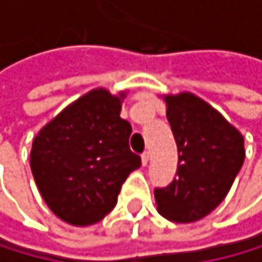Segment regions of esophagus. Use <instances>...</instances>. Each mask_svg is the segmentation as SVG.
Instances as JSON below:
<instances>
[{
    "label": "esophagus",
    "mask_w": 262,
    "mask_h": 262,
    "mask_svg": "<svg viewBox=\"0 0 262 262\" xmlns=\"http://www.w3.org/2000/svg\"><path fill=\"white\" fill-rule=\"evenodd\" d=\"M148 158H150V155H148V152H144V154H142V157H141V162H142V165H144V166L148 163Z\"/></svg>",
    "instance_id": "34e87169"
}]
</instances>
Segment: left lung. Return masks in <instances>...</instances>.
I'll return each mask as SVG.
<instances>
[{
  "mask_svg": "<svg viewBox=\"0 0 262 262\" xmlns=\"http://www.w3.org/2000/svg\"><path fill=\"white\" fill-rule=\"evenodd\" d=\"M166 118L178 144V171L155 189L157 211L173 223H193L221 203L245 160L242 133L192 93L166 94Z\"/></svg>",
  "mask_w": 262,
  "mask_h": 262,
  "instance_id": "left-lung-1",
  "label": "left lung"
}]
</instances>
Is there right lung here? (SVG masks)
I'll return each instance as SVG.
<instances>
[{"mask_svg":"<svg viewBox=\"0 0 262 262\" xmlns=\"http://www.w3.org/2000/svg\"><path fill=\"white\" fill-rule=\"evenodd\" d=\"M126 91L96 88L35 136L30 166L41 197L62 221L91 226L117 205L121 184L141 166L131 124L120 117Z\"/></svg>","mask_w":262,"mask_h":262,"instance_id":"right-lung-1","label":"right lung"}]
</instances>
